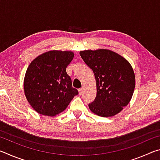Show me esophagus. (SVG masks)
<instances>
[{"mask_svg": "<svg viewBox=\"0 0 160 160\" xmlns=\"http://www.w3.org/2000/svg\"><path fill=\"white\" fill-rule=\"evenodd\" d=\"M78 92H79V94H80V95H81V94H82V92H83V88L79 89V90H78Z\"/></svg>", "mask_w": 160, "mask_h": 160, "instance_id": "esophagus-1", "label": "esophagus"}]
</instances>
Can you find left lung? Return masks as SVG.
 I'll list each match as a JSON object with an SVG mask.
<instances>
[{
    "mask_svg": "<svg viewBox=\"0 0 160 160\" xmlns=\"http://www.w3.org/2000/svg\"><path fill=\"white\" fill-rule=\"evenodd\" d=\"M80 55L96 79V98L89 104L91 112L103 117L117 114L128 105L134 92L135 78L131 64L108 49L82 51Z\"/></svg>",
    "mask_w": 160,
    "mask_h": 160,
    "instance_id": "1",
    "label": "left lung"
}]
</instances>
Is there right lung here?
<instances>
[{
  "instance_id": "right-lung-1",
  "label": "right lung",
  "mask_w": 160,
  "mask_h": 160,
  "mask_svg": "<svg viewBox=\"0 0 160 160\" xmlns=\"http://www.w3.org/2000/svg\"><path fill=\"white\" fill-rule=\"evenodd\" d=\"M73 57L72 51L53 50L42 53L29 64L24 90L32 107L40 114H58L78 94L66 70Z\"/></svg>"
}]
</instances>
